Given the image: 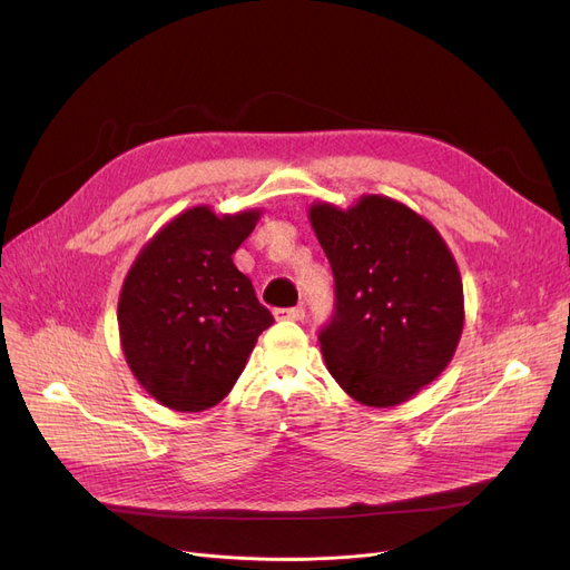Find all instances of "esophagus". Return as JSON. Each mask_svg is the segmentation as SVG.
I'll return each instance as SVG.
<instances>
[{"mask_svg":"<svg viewBox=\"0 0 570 570\" xmlns=\"http://www.w3.org/2000/svg\"><path fill=\"white\" fill-rule=\"evenodd\" d=\"M277 321H303L305 318V309L303 307H291V309H277L275 312Z\"/></svg>","mask_w":570,"mask_h":570,"instance_id":"esophagus-1","label":"esophagus"}]
</instances>
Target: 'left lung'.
Wrapping results in <instances>:
<instances>
[{
    "label": "left lung",
    "mask_w": 570,
    "mask_h": 570,
    "mask_svg": "<svg viewBox=\"0 0 570 570\" xmlns=\"http://www.w3.org/2000/svg\"><path fill=\"white\" fill-rule=\"evenodd\" d=\"M331 261L337 307L318 342L342 391L374 409L409 402L453 361L464 288L441 233L409 205L363 194L342 209L309 205Z\"/></svg>",
    "instance_id": "1"
}]
</instances>
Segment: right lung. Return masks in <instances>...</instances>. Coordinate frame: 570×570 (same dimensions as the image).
<instances>
[{
  "instance_id": "1",
  "label": "right lung",
  "mask_w": 570,
  "mask_h": 570,
  "mask_svg": "<svg viewBox=\"0 0 570 570\" xmlns=\"http://www.w3.org/2000/svg\"><path fill=\"white\" fill-rule=\"evenodd\" d=\"M263 215L194 205L147 239L117 303L125 361L159 404L198 413L219 404L273 325L233 254Z\"/></svg>"
}]
</instances>
